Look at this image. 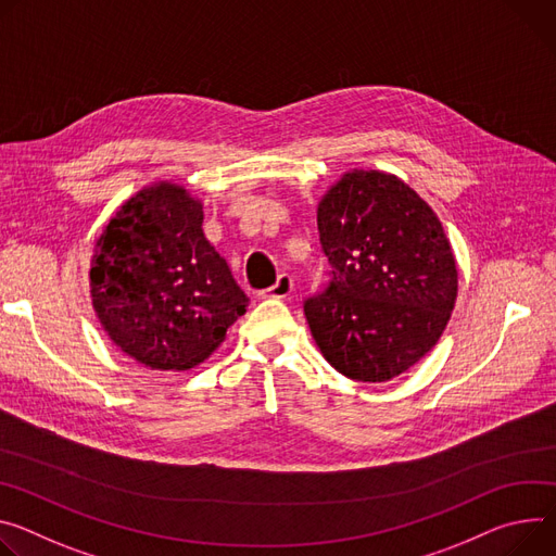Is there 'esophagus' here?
I'll list each match as a JSON object with an SVG mask.
<instances>
[{
  "mask_svg": "<svg viewBox=\"0 0 556 556\" xmlns=\"http://www.w3.org/2000/svg\"><path fill=\"white\" fill-rule=\"evenodd\" d=\"M292 286H294L292 277L283 273V275H279L277 281H275L268 290H264L262 294H264V296H270V299H286V296L292 292Z\"/></svg>",
  "mask_w": 556,
  "mask_h": 556,
  "instance_id": "34e87169",
  "label": "esophagus"
}]
</instances>
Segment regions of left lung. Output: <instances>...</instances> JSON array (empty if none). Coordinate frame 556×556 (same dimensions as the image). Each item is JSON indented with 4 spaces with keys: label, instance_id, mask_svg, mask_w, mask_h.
Wrapping results in <instances>:
<instances>
[{
    "label": "left lung",
    "instance_id": "8db88e82",
    "mask_svg": "<svg viewBox=\"0 0 556 556\" xmlns=\"http://www.w3.org/2000/svg\"><path fill=\"white\" fill-rule=\"evenodd\" d=\"M317 226L332 277L304 313L324 359L362 383L410 370L441 339L459 292L437 213L396 175L352 168L319 199Z\"/></svg>",
    "mask_w": 556,
    "mask_h": 556
}]
</instances>
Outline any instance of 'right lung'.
<instances>
[{
    "mask_svg": "<svg viewBox=\"0 0 556 556\" xmlns=\"http://www.w3.org/2000/svg\"><path fill=\"white\" fill-rule=\"evenodd\" d=\"M201 224V199L162 179L128 197L94 239L92 311L124 355L150 370L206 362L250 304Z\"/></svg>",
    "mask_w": 556,
    "mask_h": 556,
    "instance_id": "add662e5",
    "label": "right lung"
}]
</instances>
